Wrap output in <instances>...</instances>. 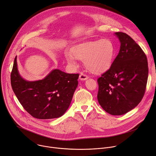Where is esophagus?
Instances as JSON below:
<instances>
[{
    "mask_svg": "<svg viewBox=\"0 0 156 156\" xmlns=\"http://www.w3.org/2000/svg\"><path fill=\"white\" fill-rule=\"evenodd\" d=\"M87 79H89V77L87 75H85L84 74H83V73L80 74L79 79L80 80H87Z\"/></svg>",
    "mask_w": 156,
    "mask_h": 156,
    "instance_id": "1",
    "label": "esophagus"
}]
</instances>
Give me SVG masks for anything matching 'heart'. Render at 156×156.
<instances>
[{
  "label": "heart",
  "mask_w": 156,
  "mask_h": 156,
  "mask_svg": "<svg viewBox=\"0 0 156 156\" xmlns=\"http://www.w3.org/2000/svg\"><path fill=\"white\" fill-rule=\"evenodd\" d=\"M115 52V45L107 39L88 41L79 44L67 54V61L76 64V58L83 60L85 67L94 74H101L108 70L112 65Z\"/></svg>",
  "instance_id": "obj_1"
}]
</instances>
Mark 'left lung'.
<instances>
[{"instance_id":"obj_1","label":"left lung","mask_w":156,"mask_h":156,"mask_svg":"<svg viewBox=\"0 0 156 156\" xmlns=\"http://www.w3.org/2000/svg\"><path fill=\"white\" fill-rule=\"evenodd\" d=\"M121 42L119 52L110 69L98 79V100L111 115H123L133 109L144 95L148 64L146 54L129 35L115 32Z\"/></svg>"}]
</instances>
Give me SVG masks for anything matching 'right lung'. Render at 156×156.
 Returning <instances> with one entry per match:
<instances>
[{"label":"right lung","mask_w":156,"mask_h":156,"mask_svg":"<svg viewBox=\"0 0 156 156\" xmlns=\"http://www.w3.org/2000/svg\"><path fill=\"white\" fill-rule=\"evenodd\" d=\"M79 76L54 69L42 80H26L19 73L16 56L10 81L17 98L29 114L39 119H51L61 117L68 109Z\"/></svg>","instance_id":"obj_1"}]
</instances>
